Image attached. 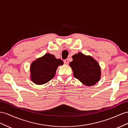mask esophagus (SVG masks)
Wrapping results in <instances>:
<instances>
[{"instance_id":"34e87169","label":"esophagus","mask_w":128,"mask_h":128,"mask_svg":"<svg viewBox=\"0 0 128 128\" xmlns=\"http://www.w3.org/2000/svg\"><path fill=\"white\" fill-rule=\"evenodd\" d=\"M64 64H65L68 65V59L65 60L64 61Z\"/></svg>"}]
</instances>
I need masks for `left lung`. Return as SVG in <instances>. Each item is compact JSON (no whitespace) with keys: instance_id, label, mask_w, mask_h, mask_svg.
<instances>
[{"instance_id":"8db88e82","label":"left lung","mask_w":128,"mask_h":128,"mask_svg":"<svg viewBox=\"0 0 128 128\" xmlns=\"http://www.w3.org/2000/svg\"><path fill=\"white\" fill-rule=\"evenodd\" d=\"M73 60L69 65L75 78L84 85L93 86L101 78V68L98 62L90 55L78 52L72 56Z\"/></svg>"}]
</instances>
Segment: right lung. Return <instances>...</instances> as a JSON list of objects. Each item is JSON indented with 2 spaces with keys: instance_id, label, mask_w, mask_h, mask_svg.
<instances>
[{
  "instance_id": "add662e5",
  "label": "right lung",
  "mask_w": 128,
  "mask_h": 128,
  "mask_svg": "<svg viewBox=\"0 0 128 128\" xmlns=\"http://www.w3.org/2000/svg\"><path fill=\"white\" fill-rule=\"evenodd\" d=\"M63 64L61 60L47 53L32 62L30 68V79L36 85L44 84L54 77L58 66Z\"/></svg>"
}]
</instances>
